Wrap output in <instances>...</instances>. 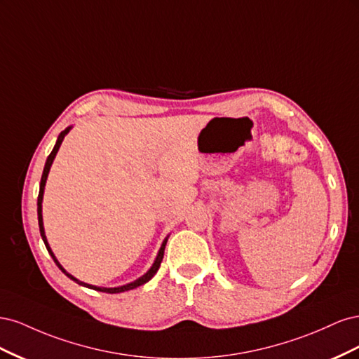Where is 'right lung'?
<instances>
[{"label": "right lung", "mask_w": 359, "mask_h": 359, "mask_svg": "<svg viewBox=\"0 0 359 359\" xmlns=\"http://www.w3.org/2000/svg\"><path fill=\"white\" fill-rule=\"evenodd\" d=\"M70 130H72V126H69L66 130H64V132L60 133V136H58V139H57V144H55V147H53L52 153L49 154V157H48V160H46V163H45V169H43V175H41V181H40V191H39V198H37V215H39V227H40L41 240H43V243H45L49 255H50L52 259H53V262H55V264L58 265V268H60V269L62 271V273L66 274L70 280L76 281V283L81 285V286H85V287H88V289H94V290H99V292H106V293H121V292H126V290H132V289H135V287H137V286H142V285L147 283V281H149L151 278H153V277L156 276L157 271H158L160 264H161V260H163V255H165V247H166L169 235L165 238V240H163V243H161V245H160V250H158V253H157V256H156L154 264L151 265V268L147 271V273H145L142 277H139V278H136L135 281H132V283H127V285L118 286V287H99V286H93V285H88V283H83V281H81V280H78L76 277H73L72 274H69L67 271L62 268V265L58 262V259L55 257V255H53V252H52V248H50V245H49V243H48L46 233H45V226H43L41 202H43V193H45V186H46V180H48V175H49L50 166H52L53 160H55V156H57V153H58V149H60V147H61V144H62L64 137H66V135L70 132Z\"/></svg>", "instance_id": "add662e5"}]
</instances>
